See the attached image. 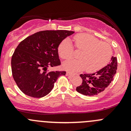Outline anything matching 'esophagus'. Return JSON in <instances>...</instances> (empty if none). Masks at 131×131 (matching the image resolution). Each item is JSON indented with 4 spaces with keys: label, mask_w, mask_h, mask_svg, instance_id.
<instances>
[{
    "label": "esophagus",
    "mask_w": 131,
    "mask_h": 131,
    "mask_svg": "<svg viewBox=\"0 0 131 131\" xmlns=\"http://www.w3.org/2000/svg\"><path fill=\"white\" fill-rule=\"evenodd\" d=\"M67 76L71 77H74V75H75V74L72 73V72H67Z\"/></svg>",
    "instance_id": "34e87169"
}]
</instances>
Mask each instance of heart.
I'll list each match as a JSON object with an SVG mask.
<instances>
[{
    "label": "heart",
    "mask_w": 131,
    "mask_h": 131,
    "mask_svg": "<svg viewBox=\"0 0 131 131\" xmlns=\"http://www.w3.org/2000/svg\"><path fill=\"white\" fill-rule=\"evenodd\" d=\"M77 49L82 50L79 54L80 59H70L64 62V69L79 72L86 69L89 73L97 72L108 64L112 55L111 46L106 42H101L97 38L88 34H77L73 37ZM58 53L64 59H70L73 56V47L70 40H63L58 46Z\"/></svg>",
    "instance_id": "b5f03b06"
}]
</instances>
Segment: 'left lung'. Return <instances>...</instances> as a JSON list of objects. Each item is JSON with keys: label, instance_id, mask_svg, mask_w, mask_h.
<instances>
[{"label": "left lung", "instance_id": "left-lung-1", "mask_svg": "<svg viewBox=\"0 0 131 131\" xmlns=\"http://www.w3.org/2000/svg\"><path fill=\"white\" fill-rule=\"evenodd\" d=\"M117 59L112 56L109 64L94 73L80 74L82 83L76 91L85 96H92L103 92L113 81L117 72Z\"/></svg>", "mask_w": 131, "mask_h": 131}]
</instances>
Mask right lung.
I'll return each mask as SVG.
<instances>
[{"mask_svg": "<svg viewBox=\"0 0 131 131\" xmlns=\"http://www.w3.org/2000/svg\"><path fill=\"white\" fill-rule=\"evenodd\" d=\"M74 31L45 30L37 32L19 43L11 59L13 79L21 91L33 97H42L54 88L66 72H49V67L60 65L59 43Z\"/></svg>", "mask_w": 131, "mask_h": 131, "instance_id": "right-lung-1", "label": "right lung"}]
</instances>
